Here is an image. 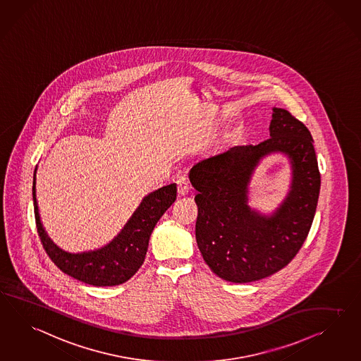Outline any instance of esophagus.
Listing matches in <instances>:
<instances>
[{
	"instance_id": "1",
	"label": "esophagus",
	"mask_w": 361,
	"mask_h": 361,
	"mask_svg": "<svg viewBox=\"0 0 361 361\" xmlns=\"http://www.w3.org/2000/svg\"><path fill=\"white\" fill-rule=\"evenodd\" d=\"M177 193L180 197H183V195H188V192H189V183H188V180H186L185 177H178L177 178Z\"/></svg>"
}]
</instances>
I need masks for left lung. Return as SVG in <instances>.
Returning a JSON list of instances; mask_svg holds the SVG:
<instances>
[{
	"label": "left lung",
	"instance_id": "8db88e82",
	"mask_svg": "<svg viewBox=\"0 0 361 361\" xmlns=\"http://www.w3.org/2000/svg\"><path fill=\"white\" fill-rule=\"evenodd\" d=\"M269 137L201 160L189 172L198 192L197 245L210 269L230 283L257 281L286 267L315 214L321 173L310 131L288 110L273 107ZM273 152L290 157L293 185L278 210L264 216L247 206V184L258 161Z\"/></svg>",
	"mask_w": 361,
	"mask_h": 361
}]
</instances>
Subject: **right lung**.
<instances>
[{
  "label": "right lung",
  "instance_id": "right-lung-1",
  "mask_svg": "<svg viewBox=\"0 0 361 361\" xmlns=\"http://www.w3.org/2000/svg\"><path fill=\"white\" fill-rule=\"evenodd\" d=\"M35 173L37 168L32 180L34 213L44 251L61 272L93 286H114L126 283L137 272L145 262L152 230L166 209L175 202L177 193L176 184L163 186L149 193L110 243L96 251L69 254L49 239L42 226L35 193Z\"/></svg>",
  "mask_w": 361,
  "mask_h": 361
}]
</instances>
